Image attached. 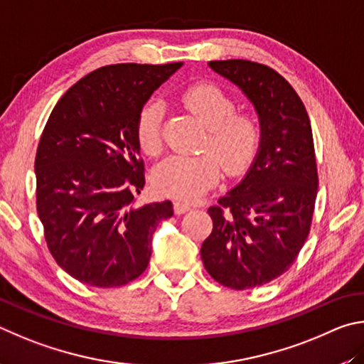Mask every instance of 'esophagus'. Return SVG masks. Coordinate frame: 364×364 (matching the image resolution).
<instances>
[{
	"mask_svg": "<svg viewBox=\"0 0 364 364\" xmlns=\"http://www.w3.org/2000/svg\"><path fill=\"white\" fill-rule=\"evenodd\" d=\"M190 208H192V206H190L188 203H183V201H176V203H174V213H176V214L187 213Z\"/></svg>",
	"mask_w": 364,
	"mask_h": 364,
	"instance_id": "34e87169",
	"label": "esophagus"
}]
</instances>
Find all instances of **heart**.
I'll return each mask as SVG.
<instances>
[{"instance_id":"heart-1","label":"heart","mask_w":364,"mask_h":364,"mask_svg":"<svg viewBox=\"0 0 364 364\" xmlns=\"http://www.w3.org/2000/svg\"><path fill=\"white\" fill-rule=\"evenodd\" d=\"M182 102L208 127L203 150L211 155L171 156L153 171V186L168 196L193 201L211 188L222 169L227 176H240L256 158L262 131L250 113H235V100L214 82H198L188 87ZM163 107L149 102L139 113L137 144L145 155L156 156L163 150ZM220 162L218 164L217 161Z\"/></svg>"}]
</instances>
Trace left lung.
I'll use <instances>...</instances> for the list:
<instances>
[{"label":"left lung","instance_id":"left-lung-1","mask_svg":"<svg viewBox=\"0 0 364 364\" xmlns=\"http://www.w3.org/2000/svg\"><path fill=\"white\" fill-rule=\"evenodd\" d=\"M209 67L252 102L262 140L246 177L208 209L213 232L201 259L227 288H257L283 275L309 237L318 190L311 126L301 97L273 68L241 59Z\"/></svg>","mask_w":364,"mask_h":364}]
</instances>
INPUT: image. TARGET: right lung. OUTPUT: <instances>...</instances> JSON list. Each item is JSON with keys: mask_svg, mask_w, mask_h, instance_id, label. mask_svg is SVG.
Masks as SVG:
<instances>
[{"mask_svg": "<svg viewBox=\"0 0 364 364\" xmlns=\"http://www.w3.org/2000/svg\"><path fill=\"white\" fill-rule=\"evenodd\" d=\"M182 62L114 63L81 78L57 102L35 158L36 211L55 262L95 288L142 275L171 201L136 205L145 186L139 113Z\"/></svg>", "mask_w": 364, "mask_h": 364, "instance_id": "right-lung-1", "label": "right lung"}]
</instances>
